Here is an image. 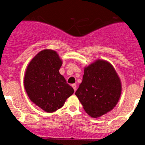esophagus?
I'll use <instances>...</instances> for the list:
<instances>
[{
  "label": "esophagus",
  "mask_w": 145,
  "mask_h": 145,
  "mask_svg": "<svg viewBox=\"0 0 145 145\" xmlns=\"http://www.w3.org/2000/svg\"><path fill=\"white\" fill-rule=\"evenodd\" d=\"M72 87L73 89H74V91L76 90V84H72Z\"/></svg>",
  "instance_id": "1"
}]
</instances>
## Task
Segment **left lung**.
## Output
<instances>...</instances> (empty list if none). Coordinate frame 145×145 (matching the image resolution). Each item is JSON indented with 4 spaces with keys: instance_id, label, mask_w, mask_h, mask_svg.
I'll use <instances>...</instances> for the list:
<instances>
[{
    "instance_id": "1",
    "label": "left lung",
    "mask_w": 145,
    "mask_h": 145,
    "mask_svg": "<svg viewBox=\"0 0 145 145\" xmlns=\"http://www.w3.org/2000/svg\"><path fill=\"white\" fill-rule=\"evenodd\" d=\"M121 90V79L113 65L97 59L84 67L82 82L75 95L86 113L95 118L113 110Z\"/></svg>"
}]
</instances>
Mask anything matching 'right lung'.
Returning <instances> with one entry per match:
<instances>
[{
	"mask_svg": "<svg viewBox=\"0 0 145 145\" xmlns=\"http://www.w3.org/2000/svg\"><path fill=\"white\" fill-rule=\"evenodd\" d=\"M62 63L56 51L45 49L31 60L26 69V92L34 104L47 113H53L63 107L74 92L59 73Z\"/></svg>",
	"mask_w": 145,
	"mask_h": 145,
	"instance_id": "add662e5",
	"label": "right lung"
}]
</instances>
